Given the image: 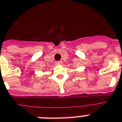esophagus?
Returning <instances> with one entry per match:
<instances>
[{"label": "esophagus", "mask_w": 122, "mask_h": 122, "mask_svg": "<svg viewBox=\"0 0 122 122\" xmlns=\"http://www.w3.org/2000/svg\"><path fill=\"white\" fill-rule=\"evenodd\" d=\"M61 64H62V62L61 61H57V62H56V65H57V66H59V65H61Z\"/></svg>", "instance_id": "esophagus-1"}]
</instances>
